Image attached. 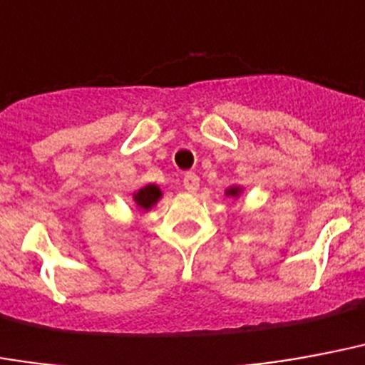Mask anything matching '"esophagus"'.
<instances>
[{
  "instance_id": "obj_1",
  "label": "esophagus",
  "mask_w": 365,
  "mask_h": 365,
  "mask_svg": "<svg viewBox=\"0 0 365 365\" xmlns=\"http://www.w3.org/2000/svg\"><path fill=\"white\" fill-rule=\"evenodd\" d=\"M183 187L190 191V193H195L197 190H199V178H197V174H185L183 175Z\"/></svg>"
}]
</instances>
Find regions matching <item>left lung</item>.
I'll use <instances>...</instances> for the list:
<instances>
[{
  "label": "left lung",
  "instance_id": "8db88e82",
  "mask_svg": "<svg viewBox=\"0 0 365 365\" xmlns=\"http://www.w3.org/2000/svg\"><path fill=\"white\" fill-rule=\"evenodd\" d=\"M242 191H244L242 185H230V187L224 191V193H226V197H240L242 195Z\"/></svg>",
  "mask_w": 365,
  "mask_h": 365
}]
</instances>
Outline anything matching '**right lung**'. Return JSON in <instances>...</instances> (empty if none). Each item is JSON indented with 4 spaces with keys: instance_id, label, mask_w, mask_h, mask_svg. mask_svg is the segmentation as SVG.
Returning a JSON list of instances; mask_svg holds the SVG:
<instances>
[{
    "instance_id": "1",
    "label": "right lung",
    "mask_w": 365,
    "mask_h": 365,
    "mask_svg": "<svg viewBox=\"0 0 365 365\" xmlns=\"http://www.w3.org/2000/svg\"><path fill=\"white\" fill-rule=\"evenodd\" d=\"M160 197H162L160 187L155 185V183H148V185H145V187H141V190L135 191L133 201L139 209L150 210L156 203H158V201H160Z\"/></svg>"
}]
</instances>
